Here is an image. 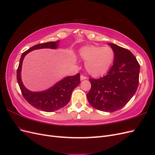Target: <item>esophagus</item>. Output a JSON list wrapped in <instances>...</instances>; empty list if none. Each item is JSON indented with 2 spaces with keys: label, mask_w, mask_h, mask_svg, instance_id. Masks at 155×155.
I'll use <instances>...</instances> for the list:
<instances>
[{
  "label": "esophagus",
  "mask_w": 155,
  "mask_h": 155,
  "mask_svg": "<svg viewBox=\"0 0 155 155\" xmlns=\"http://www.w3.org/2000/svg\"><path fill=\"white\" fill-rule=\"evenodd\" d=\"M87 79V78L86 76H83V75H81V76H80V79H81V81L84 80V79Z\"/></svg>",
  "instance_id": "esophagus-1"
}]
</instances>
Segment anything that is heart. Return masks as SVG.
I'll list each match as a JSON object with an SVG mask.
<instances>
[{
    "label": "heart",
    "mask_w": 155,
    "mask_h": 155,
    "mask_svg": "<svg viewBox=\"0 0 155 155\" xmlns=\"http://www.w3.org/2000/svg\"><path fill=\"white\" fill-rule=\"evenodd\" d=\"M79 55L85 61L87 71L94 77L106 74L114 59V51L109 46H83L79 50Z\"/></svg>",
    "instance_id": "heart-1"
}]
</instances>
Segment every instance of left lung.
<instances>
[{"label":"left lung","mask_w":155,"mask_h":155,"mask_svg":"<svg viewBox=\"0 0 155 155\" xmlns=\"http://www.w3.org/2000/svg\"><path fill=\"white\" fill-rule=\"evenodd\" d=\"M114 51V63L106 76L90 78L91 88L87 94L90 105L105 112H114L130 101L139 83L140 64L127 49L109 43Z\"/></svg>","instance_id":"8db88e82"}]
</instances>
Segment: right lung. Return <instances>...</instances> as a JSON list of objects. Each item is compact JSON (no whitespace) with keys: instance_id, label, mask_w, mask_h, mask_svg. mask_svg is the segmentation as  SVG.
<instances>
[{"instance_id":"1","label":"right lung","mask_w":155,"mask_h":155,"mask_svg":"<svg viewBox=\"0 0 155 155\" xmlns=\"http://www.w3.org/2000/svg\"><path fill=\"white\" fill-rule=\"evenodd\" d=\"M59 41L36 45L22 53L17 71L18 85L25 99L36 109L45 112H53L64 107L70 101L74 89L80 83V74L73 76H67L58 82L54 86L41 92H31L24 86L21 79V68L25 55L31 51L41 49L58 48Z\"/></svg>"}]
</instances>
